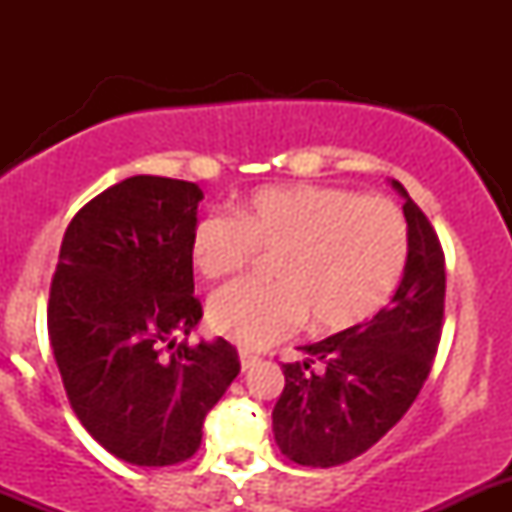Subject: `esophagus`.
I'll use <instances>...</instances> for the list:
<instances>
[{
	"label": "esophagus",
	"mask_w": 512,
	"mask_h": 512,
	"mask_svg": "<svg viewBox=\"0 0 512 512\" xmlns=\"http://www.w3.org/2000/svg\"><path fill=\"white\" fill-rule=\"evenodd\" d=\"M257 361H260V359H257L255 354H250V352H247V349H242V352H240V369H242V371L252 369V366H255Z\"/></svg>",
	"instance_id": "34e87169"
}]
</instances>
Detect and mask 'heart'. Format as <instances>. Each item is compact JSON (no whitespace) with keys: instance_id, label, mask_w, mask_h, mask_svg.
<instances>
[{"instance_id":"heart-1","label":"heart","mask_w":512,"mask_h":512,"mask_svg":"<svg viewBox=\"0 0 512 512\" xmlns=\"http://www.w3.org/2000/svg\"><path fill=\"white\" fill-rule=\"evenodd\" d=\"M232 213L195 225L190 262L205 280H223L255 250L277 252L275 285L235 282L210 299L213 329L240 347H267L307 317L317 332L369 322L404 277L409 227L386 198L329 185H270Z\"/></svg>"}]
</instances>
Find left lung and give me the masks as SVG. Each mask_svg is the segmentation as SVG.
I'll use <instances>...</instances> for the list:
<instances>
[{"label":"left lung","instance_id":"obj_1","mask_svg":"<svg viewBox=\"0 0 512 512\" xmlns=\"http://www.w3.org/2000/svg\"><path fill=\"white\" fill-rule=\"evenodd\" d=\"M391 188L404 198L409 260L389 309L282 364L272 431L299 466H342L369 451L411 409L436 356L446 299L441 242L404 185L391 180Z\"/></svg>","mask_w":512,"mask_h":512}]
</instances>
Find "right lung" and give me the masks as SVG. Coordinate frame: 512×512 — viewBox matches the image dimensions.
<instances>
[{
  "mask_svg": "<svg viewBox=\"0 0 512 512\" xmlns=\"http://www.w3.org/2000/svg\"><path fill=\"white\" fill-rule=\"evenodd\" d=\"M200 200L188 180H121L74 215L51 280L49 342L71 409L131 466L193 456L240 374L225 339L178 344L203 317L190 262Z\"/></svg>",
  "mask_w": 512,
  "mask_h": 512,
  "instance_id": "right-lung-1",
  "label": "right lung"
}]
</instances>
